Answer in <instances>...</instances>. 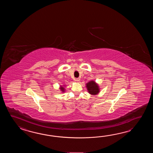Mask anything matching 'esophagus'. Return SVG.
I'll list each match as a JSON object with an SVG mask.
<instances>
[{
  "label": "esophagus",
  "mask_w": 153,
  "mask_h": 153,
  "mask_svg": "<svg viewBox=\"0 0 153 153\" xmlns=\"http://www.w3.org/2000/svg\"><path fill=\"white\" fill-rule=\"evenodd\" d=\"M80 78H76V79H75V81H76V82H79V81H80Z\"/></svg>",
  "instance_id": "34e87169"
}]
</instances>
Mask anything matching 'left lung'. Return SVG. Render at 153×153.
<instances>
[{
    "mask_svg": "<svg viewBox=\"0 0 153 153\" xmlns=\"http://www.w3.org/2000/svg\"><path fill=\"white\" fill-rule=\"evenodd\" d=\"M85 85L89 94L91 95H97L100 93V86L94 80H90Z\"/></svg>",
    "mask_w": 153,
    "mask_h": 153,
    "instance_id": "left-lung-1",
    "label": "left lung"
}]
</instances>
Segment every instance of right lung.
I'll return each instance as SVG.
<instances>
[{"label": "right lung", "instance_id": "1", "mask_svg": "<svg viewBox=\"0 0 153 153\" xmlns=\"http://www.w3.org/2000/svg\"><path fill=\"white\" fill-rule=\"evenodd\" d=\"M65 87H66V85L64 84L62 85H60L59 89L60 90V91H61L62 94L65 93Z\"/></svg>", "mask_w": 153, "mask_h": 153}]
</instances>
